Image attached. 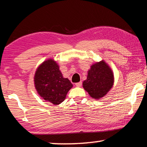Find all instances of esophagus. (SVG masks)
I'll return each mask as SVG.
<instances>
[{
  "label": "esophagus",
  "instance_id": "1",
  "mask_svg": "<svg viewBox=\"0 0 147 147\" xmlns=\"http://www.w3.org/2000/svg\"><path fill=\"white\" fill-rule=\"evenodd\" d=\"M75 85L77 87H80L82 85V82H79L76 83Z\"/></svg>",
  "mask_w": 147,
  "mask_h": 147
}]
</instances>
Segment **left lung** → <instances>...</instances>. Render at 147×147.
I'll use <instances>...</instances> for the list:
<instances>
[{
    "label": "left lung",
    "mask_w": 147,
    "mask_h": 147,
    "mask_svg": "<svg viewBox=\"0 0 147 147\" xmlns=\"http://www.w3.org/2000/svg\"><path fill=\"white\" fill-rule=\"evenodd\" d=\"M113 84L112 71L104 61L91 66L83 87L91 97L98 99L109 91Z\"/></svg>",
    "instance_id": "8db88e82"
}]
</instances>
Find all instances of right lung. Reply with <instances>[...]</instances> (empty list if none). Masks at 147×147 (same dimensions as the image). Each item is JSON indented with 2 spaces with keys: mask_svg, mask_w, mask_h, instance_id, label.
Masks as SVG:
<instances>
[{
  "mask_svg": "<svg viewBox=\"0 0 147 147\" xmlns=\"http://www.w3.org/2000/svg\"><path fill=\"white\" fill-rule=\"evenodd\" d=\"M35 86L38 94L45 100L54 104L63 102L73 84L65 78L59 66L53 59L44 61L35 74Z\"/></svg>",
  "mask_w": 147,
  "mask_h": 147,
  "instance_id": "obj_1",
  "label": "right lung"
}]
</instances>
